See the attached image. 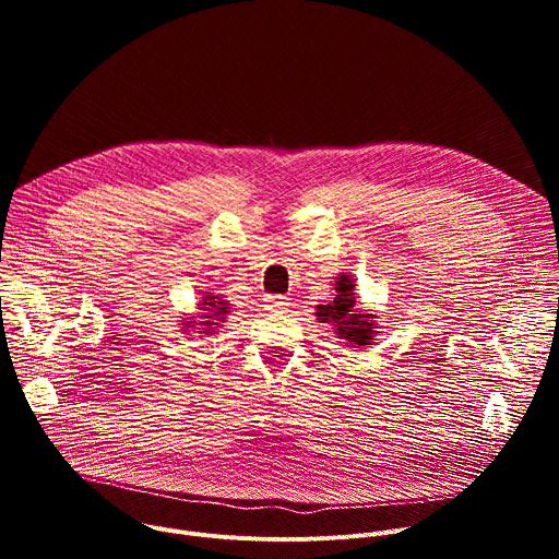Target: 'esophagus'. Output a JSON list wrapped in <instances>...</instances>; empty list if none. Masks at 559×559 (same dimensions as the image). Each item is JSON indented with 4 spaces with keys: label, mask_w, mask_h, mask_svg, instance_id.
Instances as JSON below:
<instances>
[{
    "label": "esophagus",
    "mask_w": 559,
    "mask_h": 559,
    "mask_svg": "<svg viewBox=\"0 0 559 559\" xmlns=\"http://www.w3.org/2000/svg\"><path fill=\"white\" fill-rule=\"evenodd\" d=\"M263 307L265 309H270V311H283V309H287V298H283V296H272V294H267L265 298H263Z\"/></svg>",
    "instance_id": "1"
}]
</instances>
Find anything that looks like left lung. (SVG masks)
Instances as JSON below:
<instances>
[{
  "mask_svg": "<svg viewBox=\"0 0 559 559\" xmlns=\"http://www.w3.org/2000/svg\"><path fill=\"white\" fill-rule=\"evenodd\" d=\"M354 285L347 276L338 278L336 296L332 302L318 307V318L321 323H332L338 328L341 336L352 341L354 345H369L371 341V323H367L360 313L354 311Z\"/></svg>",
  "mask_w": 559,
  "mask_h": 559,
  "instance_id": "obj_1",
  "label": "left lung"
}]
</instances>
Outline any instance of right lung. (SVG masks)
<instances>
[{
	"label": "right lung",
	"mask_w": 559,
	"mask_h": 559,
	"mask_svg": "<svg viewBox=\"0 0 559 559\" xmlns=\"http://www.w3.org/2000/svg\"><path fill=\"white\" fill-rule=\"evenodd\" d=\"M203 305V313H207V316H203V318H212V321H214V318H218V321H221V318L227 313V302L225 300H221V298H216V296H205V302H201ZM212 321H203L201 325H216V323H212ZM203 330H207V328H203Z\"/></svg>",
	"instance_id": "obj_1"
}]
</instances>
